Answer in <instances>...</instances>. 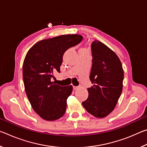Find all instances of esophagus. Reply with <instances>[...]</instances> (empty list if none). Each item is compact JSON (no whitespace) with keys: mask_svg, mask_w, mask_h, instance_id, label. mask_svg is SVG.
<instances>
[{"mask_svg":"<svg viewBox=\"0 0 147 147\" xmlns=\"http://www.w3.org/2000/svg\"><path fill=\"white\" fill-rule=\"evenodd\" d=\"M79 88L78 86H73V89L74 91H76V90H77V89H78Z\"/></svg>","mask_w":147,"mask_h":147,"instance_id":"esophagus-1","label":"esophagus"}]
</instances>
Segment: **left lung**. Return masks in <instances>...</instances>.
<instances>
[{
	"label": "left lung",
	"mask_w": 147,
	"mask_h": 147,
	"mask_svg": "<svg viewBox=\"0 0 147 147\" xmlns=\"http://www.w3.org/2000/svg\"><path fill=\"white\" fill-rule=\"evenodd\" d=\"M93 65L88 99L82 105L96 118L108 116L115 108L123 91L124 71L120 59L106 45L95 40L91 45Z\"/></svg>",
	"instance_id": "left-lung-1"
}]
</instances>
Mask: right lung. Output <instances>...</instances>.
I'll list each match as a JSON object with an SVG mask.
<instances>
[{"label":"right lung","instance_id":"right-lung-1","mask_svg":"<svg viewBox=\"0 0 147 147\" xmlns=\"http://www.w3.org/2000/svg\"><path fill=\"white\" fill-rule=\"evenodd\" d=\"M82 39L79 34L45 39L34 44L26 54L23 65L24 89L32 108L44 120L55 121L65 113L73 86H60L51 79L54 73L60 72L65 52Z\"/></svg>","mask_w":147,"mask_h":147}]
</instances>
